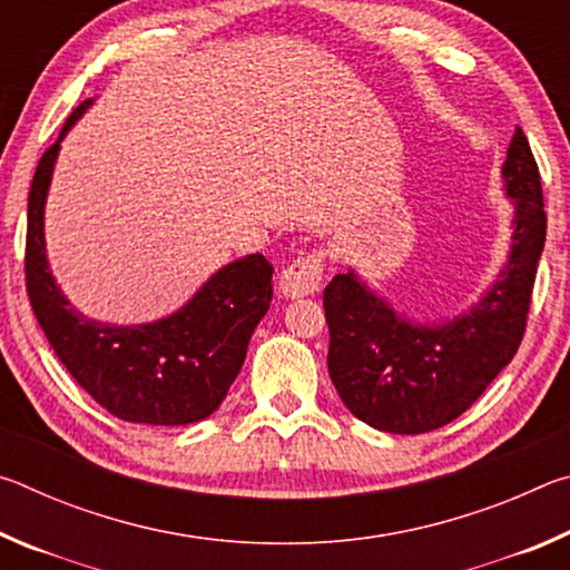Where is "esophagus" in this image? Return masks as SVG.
<instances>
[{
    "instance_id": "obj_1",
    "label": "esophagus",
    "mask_w": 570,
    "mask_h": 570,
    "mask_svg": "<svg viewBox=\"0 0 570 570\" xmlns=\"http://www.w3.org/2000/svg\"><path fill=\"white\" fill-rule=\"evenodd\" d=\"M324 276V254L322 250H312L296 262L288 264L282 276H278V292L288 298L312 296L320 292Z\"/></svg>"
}]
</instances>
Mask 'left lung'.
I'll return each instance as SVG.
<instances>
[{"mask_svg":"<svg viewBox=\"0 0 570 570\" xmlns=\"http://www.w3.org/2000/svg\"><path fill=\"white\" fill-rule=\"evenodd\" d=\"M513 216L505 266L480 302L445 322H412L354 268L324 288L330 377L356 420L420 435L460 417L513 360L546 244L543 190L533 153L515 128L503 163Z\"/></svg>","mask_w":570,"mask_h":570,"instance_id":"obj_1","label":"left lung"}]
</instances>
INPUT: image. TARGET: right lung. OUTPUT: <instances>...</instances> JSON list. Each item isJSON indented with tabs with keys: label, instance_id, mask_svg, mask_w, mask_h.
I'll return each instance as SVG.
<instances>
[{
	"label": "right lung",
	"instance_id": "1",
	"mask_svg": "<svg viewBox=\"0 0 570 570\" xmlns=\"http://www.w3.org/2000/svg\"><path fill=\"white\" fill-rule=\"evenodd\" d=\"M92 102L72 110L32 178L24 254L30 304L67 372L115 417L166 428L206 420L238 377L250 334L268 312L274 266L262 254L220 266L188 304L158 322L120 326L77 312L47 262L45 204L60 142Z\"/></svg>",
	"mask_w": 570,
	"mask_h": 570
}]
</instances>
